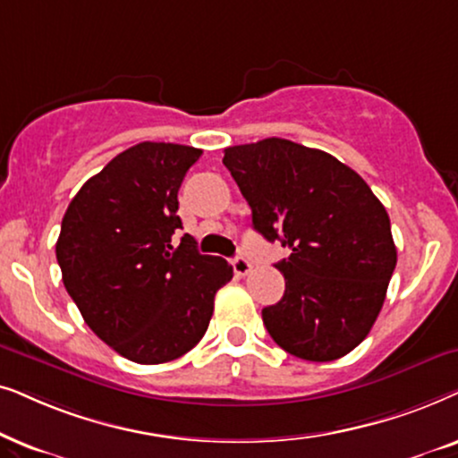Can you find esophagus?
<instances>
[{
	"instance_id": "34e87169",
	"label": "esophagus",
	"mask_w": 458,
	"mask_h": 458,
	"mask_svg": "<svg viewBox=\"0 0 458 458\" xmlns=\"http://www.w3.org/2000/svg\"><path fill=\"white\" fill-rule=\"evenodd\" d=\"M233 267H234L236 276H247V274L251 272L253 266H251V261H249L247 258H242V255H239V258H234Z\"/></svg>"
}]
</instances>
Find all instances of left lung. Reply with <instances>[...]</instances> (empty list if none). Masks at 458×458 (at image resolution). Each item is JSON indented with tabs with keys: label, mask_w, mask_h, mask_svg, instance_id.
<instances>
[{
	"label": "left lung",
	"mask_w": 458,
	"mask_h": 458,
	"mask_svg": "<svg viewBox=\"0 0 458 458\" xmlns=\"http://www.w3.org/2000/svg\"><path fill=\"white\" fill-rule=\"evenodd\" d=\"M224 165L253 228L291 249L276 264L283 300L261 310L270 337L310 362L350 353L373 328L398 261L386 207L353 169L291 140L230 146Z\"/></svg>",
	"instance_id": "obj_1"
}]
</instances>
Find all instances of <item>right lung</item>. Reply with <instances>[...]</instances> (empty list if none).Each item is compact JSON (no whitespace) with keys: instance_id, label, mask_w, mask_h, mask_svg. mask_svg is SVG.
Returning <instances> with one entry per match:
<instances>
[{"instance_id":"obj_1","label":"right lung","mask_w":458,"mask_h":458,"mask_svg":"<svg viewBox=\"0 0 458 458\" xmlns=\"http://www.w3.org/2000/svg\"><path fill=\"white\" fill-rule=\"evenodd\" d=\"M203 155L184 144L140 142L113 158L71 200L56 259L85 325L138 364L184 356L203 339L217 289L233 278L222 258L178 249V191Z\"/></svg>"}]
</instances>
